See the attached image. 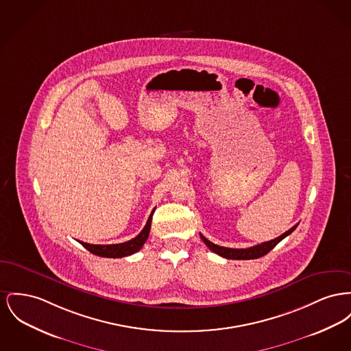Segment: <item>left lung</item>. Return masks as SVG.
Listing matches in <instances>:
<instances>
[{
	"mask_svg": "<svg viewBox=\"0 0 351 351\" xmlns=\"http://www.w3.org/2000/svg\"><path fill=\"white\" fill-rule=\"evenodd\" d=\"M295 228H297V226L290 228L284 234L278 236L274 240H270V241L258 244V245H254V247H247V249H233V247H220V245H216V244L210 243L209 240H206L203 234H200V237L206 243V247H209L213 253H216V254H219V256H221L224 258H228V260H253V258H260V257L265 256L281 240H284L287 236H289Z\"/></svg>",
	"mask_w": 351,
	"mask_h": 351,
	"instance_id": "obj_1",
	"label": "left lung"
}]
</instances>
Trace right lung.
<instances>
[{"instance_id": "obj_1", "label": "right lung", "mask_w": 351, "mask_h": 351, "mask_svg": "<svg viewBox=\"0 0 351 351\" xmlns=\"http://www.w3.org/2000/svg\"><path fill=\"white\" fill-rule=\"evenodd\" d=\"M152 215H154V210L151 212V215H149V217L147 220V224L142 229V232L136 237L130 240V241H125V243H122V244H110V245H94V244H87V243H82V241H80V243L88 252H91L93 254L101 256V257L121 258V257L134 254L138 250H141V247L145 245V243L147 241V239H148L149 229H151V221H152Z\"/></svg>"}]
</instances>
